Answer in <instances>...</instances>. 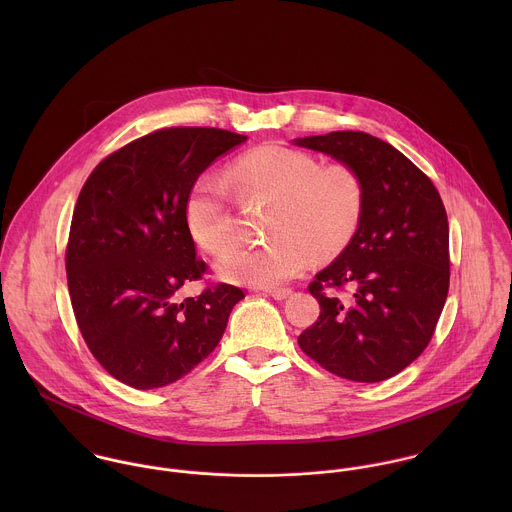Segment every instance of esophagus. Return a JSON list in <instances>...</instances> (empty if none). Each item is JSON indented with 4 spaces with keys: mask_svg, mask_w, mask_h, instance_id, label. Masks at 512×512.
Wrapping results in <instances>:
<instances>
[{
    "mask_svg": "<svg viewBox=\"0 0 512 512\" xmlns=\"http://www.w3.org/2000/svg\"><path fill=\"white\" fill-rule=\"evenodd\" d=\"M266 293L272 295L274 299H286L292 293V290L290 288H270Z\"/></svg>",
    "mask_w": 512,
    "mask_h": 512,
    "instance_id": "34e87169",
    "label": "esophagus"
}]
</instances>
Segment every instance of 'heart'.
Here are the masks:
<instances>
[{"mask_svg":"<svg viewBox=\"0 0 512 512\" xmlns=\"http://www.w3.org/2000/svg\"><path fill=\"white\" fill-rule=\"evenodd\" d=\"M228 175L242 199H272L262 246L240 248L220 270L226 280L272 288L301 274L313 254H339L355 236L365 209V185L345 161L319 163L307 151L266 144L238 155ZM185 222L193 240L211 256H226L234 242L224 181L201 175L185 201Z\"/></svg>","mask_w":512,"mask_h":512,"instance_id":"obj_1","label":"heart"}]
</instances>
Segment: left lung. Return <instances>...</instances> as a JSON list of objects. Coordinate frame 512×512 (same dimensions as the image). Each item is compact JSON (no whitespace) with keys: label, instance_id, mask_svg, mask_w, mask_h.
I'll use <instances>...</instances> for the list:
<instances>
[{"label":"left lung","instance_id":"8db88e82","mask_svg":"<svg viewBox=\"0 0 512 512\" xmlns=\"http://www.w3.org/2000/svg\"><path fill=\"white\" fill-rule=\"evenodd\" d=\"M295 144L353 165L365 185L353 240L307 286L321 311L297 337L299 349L341 378L386 380L434 337L449 290L445 207L422 169L370 134L345 130ZM347 287L354 292L341 298L336 292Z\"/></svg>","mask_w":512,"mask_h":512}]
</instances>
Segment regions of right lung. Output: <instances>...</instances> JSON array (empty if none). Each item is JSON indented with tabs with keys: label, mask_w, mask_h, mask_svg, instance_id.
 <instances>
[{
	"label": "right lung",
	"mask_w": 512,
	"mask_h": 512,
	"mask_svg": "<svg viewBox=\"0 0 512 512\" xmlns=\"http://www.w3.org/2000/svg\"><path fill=\"white\" fill-rule=\"evenodd\" d=\"M246 136L219 128H163L104 157L74 205L67 282L92 357L116 380L151 390L189 374L220 343L244 292L203 280L185 222L199 175ZM207 282V280H205Z\"/></svg>",
	"instance_id": "1"
}]
</instances>
